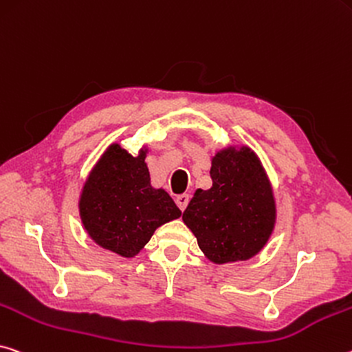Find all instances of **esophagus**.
<instances>
[{"instance_id": "esophagus-1", "label": "esophagus", "mask_w": 352, "mask_h": 352, "mask_svg": "<svg viewBox=\"0 0 352 352\" xmlns=\"http://www.w3.org/2000/svg\"><path fill=\"white\" fill-rule=\"evenodd\" d=\"M175 204L182 211H185V208L189 204V196H188V194H180V196L175 199Z\"/></svg>"}]
</instances>
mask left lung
Here are the masks:
<instances>
[{"instance_id": "obj_1", "label": "left lung", "mask_w": 352, "mask_h": 352, "mask_svg": "<svg viewBox=\"0 0 352 352\" xmlns=\"http://www.w3.org/2000/svg\"><path fill=\"white\" fill-rule=\"evenodd\" d=\"M213 186L197 189L183 222L216 265L252 258L276 224V200L261 161L249 147L217 152L210 169Z\"/></svg>"}]
</instances>
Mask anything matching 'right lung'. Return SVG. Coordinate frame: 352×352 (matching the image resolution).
I'll list each match as a JSON object with an SVG mask.
<instances>
[{
    "label": "right lung",
    "mask_w": 352,
    "mask_h": 352,
    "mask_svg": "<svg viewBox=\"0 0 352 352\" xmlns=\"http://www.w3.org/2000/svg\"><path fill=\"white\" fill-rule=\"evenodd\" d=\"M147 150L133 156L111 144L82 186L80 216L94 241L131 258L141 252L156 228L182 216L164 189L150 185Z\"/></svg>",
    "instance_id": "add662e5"
}]
</instances>
